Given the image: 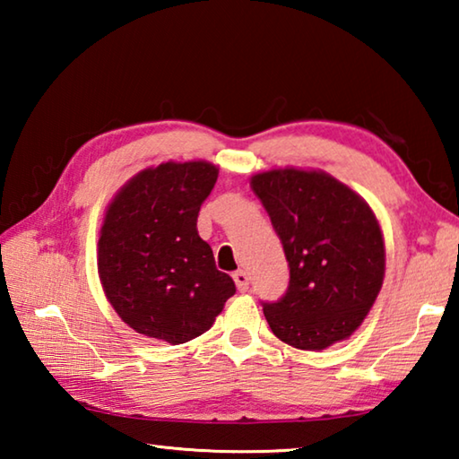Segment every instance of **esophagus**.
<instances>
[{
	"label": "esophagus",
	"mask_w": 459,
	"mask_h": 459,
	"mask_svg": "<svg viewBox=\"0 0 459 459\" xmlns=\"http://www.w3.org/2000/svg\"><path fill=\"white\" fill-rule=\"evenodd\" d=\"M232 279H235V283H237V290L240 291V293H245L247 290H248V275L245 273V271H235V273H232Z\"/></svg>",
	"instance_id": "1"
}]
</instances>
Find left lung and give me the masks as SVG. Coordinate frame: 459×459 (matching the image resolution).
I'll list each match as a JSON object with an SVG mask.
<instances>
[{
	"label": "left lung",
	"instance_id": "left-lung-1",
	"mask_svg": "<svg viewBox=\"0 0 459 459\" xmlns=\"http://www.w3.org/2000/svg\"><path fill=\"white\" fill-rule=\"evenodd\" d=\"M251 186L290 267L281 298L261 301L269 328L299 351H324L348 338L383 285L385 245L375 214L324 172L271 169L253 176Z\"/></svg>",
	"mask_w": 459,
	"mask_h": 459
}]
</instances>
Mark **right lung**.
Returning <instances> with one entry per match:
<instances>
[{
    "label": "right lung",
    "instance_id": "add662e5",
    "mask_svg": "<svg viewBox=\"0 0 459 459\" xmlns=\"http://www.w3.org/2000/svg\"><path fill=\"white\" fill-rule=\"evenodd\" d=\"M216 178L206 161H168L137 174L108 206L99 277L115 312L143 336L184 344L211 330L237 291L196 230Z\"/></svg>",
    "mask_w": 459,
    "mask_h": 459
}]
</instances>
